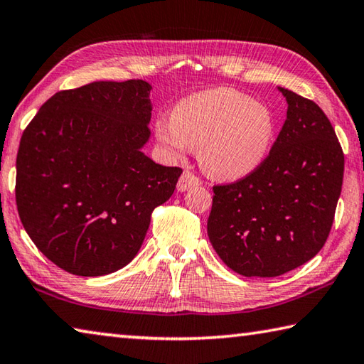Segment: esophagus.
Instances as JSON below:
<instances>
[{"label": "esophagus", "mask_w": 364, "mask_h": 364, "mask_svg": "<svg viewBox=\"0 0 364 364\" xmlns=\"http://www.w3.org/2000/svg\"><path fill=\"white\" fill-rule=\"evenodd\" d=\"M200 184V180L199 178H197L193 171H189V170H186V171H183V175H181V178L180 180H178V184H176V188H178V191H188V189H191V188H194V186H199Z\"/></svg>", "instance_id": "esophagus-1"}]
</instances>
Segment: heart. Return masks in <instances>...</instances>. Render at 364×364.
Wrapping results in <instances>:
<instances>
[{
  "mask_svg": "<svg viewBox=\"0 0 364 364\" xmlns=\"http://www.w3.org/2000/svg\"><path fill=\"white\" fill-rule=\"evenodd\" d=\"M156 138L173 157L189 147L199 149V162L218 180H241L267 160L276 134L268 106L231 88H215L184 97L170 120L156 122Z\"/></svg>",
  "mask_w": 364,
  "mask_h": 364,
  "instance_id": "1",
  "label": "heart"
}]
</instances>
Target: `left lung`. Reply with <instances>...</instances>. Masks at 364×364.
<instances>
[{"label": "left lung", "instance_id": "1", "mask_svg": "<svg viewBox=\"0 0 364 364\" xmlns=\"http://www.w3.org/2000/svg\"><path fill=\"white\" fill-rule=\"evenodd\" d=\"M287 119L254 173L213 186L207 232L236 273L274 278L311 260L328 239L343 180V152L316 102L279 88Z\"/></svg>", "mask_w": 364, "mask_h": 364}]
</instances>
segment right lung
Masks as SVG:
<instances>
[{"mask_svg":"<svg viewBox=\"0 0 364 364\" xmlns=\"http://www.w3.org/2000/svg\"><path fill=\"white\" fill-rule=\"evenodd\" d=\"M151 85L93 82L43 104L21 138L16 204L43 255L67 273L104 276L130 263L154 208L183 173L141 152Z\"/></svg>","mask_w":364,"mask_h":364,"instance_id":"add662e5","label":"right lung"}]
</instances>
